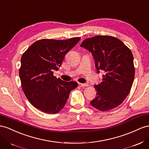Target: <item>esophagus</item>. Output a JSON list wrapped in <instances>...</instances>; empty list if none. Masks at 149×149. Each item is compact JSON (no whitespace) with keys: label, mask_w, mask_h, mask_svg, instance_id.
<instances>
[{"label":"esophagus","mask_w":149,"mask_h":149,"mask_svg":"<svg viewBox=\"0 0 149 149\" xmlns=\"http://www.w3.org/2000/svg\"><path fill=\"white\" fill-rule=\"evenodd\" d=\"M79 86H81V87H86V86H88V84H86V83H79Z\"/></svg>","instance_id":"34e87169"}]
</instances>
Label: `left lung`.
<instances>
[{
    "label": "left lung",
    "instance_id": "left-lung-1",
    "mask_svg": "<svg viewBox=\"0 0 149 149\" xmlns=\"http://www.w3.org/2000/svg\"><path fill=\"white\" fill-rule=\"evenodd\" d=\"M80 46L93 55L97 73L104 71L102 81L94 86L97 91L90 102L100 111L113 109L121 104L131 90L135 76L134 56L118 39L110 36L88 38Z\"/></svg>",
    "mask_w": 149,
    "mask_h": 149
}]
</instances>
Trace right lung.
Instances as JSON below:
<instances>
[{"label": "right lung", "instance_id": "right-lung-1", "mask_svg": "<svg viewBox=\"0 0 149 149\" xmlns=\"http://www.w3.org/2000/svg\"><path fill=\"white\" fill-rule=\"evenodd\" d=\"M80 39L39 40L22 56L19 76L22 90L29 102L45 113H58L71 91L78 86L75 81L57 79L53 71L58 70L65 55Z\"/></svg>", "mask_w": 149, "mask_h": 149}]
</instances>
